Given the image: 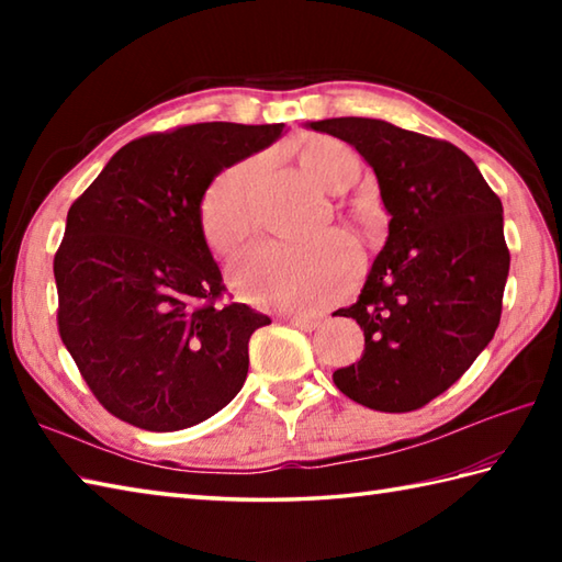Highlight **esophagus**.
I'll return each mask as SVG.
<instances>
[{
  "label": "esophagus",
  "instance_id": "34e87169",
  "mask_svg": "<svg viewBox=\"0 0 562 562\" xmlns=\"http://www.w3.org/2000/svg\"><path fill=\"white\" fill-rule=\"evenodd\" d=\"M288 321L300 330H314L318 326V318L314 316H288Z\"/></svg>",
  "mask_w": 562,
  "mask_h": 562
}]
</instances>
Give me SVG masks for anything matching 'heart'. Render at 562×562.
Returning <instances> with one entry per match:
<instances>
[{
	"mask_svg": "<svg viewBox=\"0 0 562 562\" xmlns=\"http://www.w3.org/2000/svg\"><path fill=\"white\" fill-rule=\"evenodd\" d=\"M302 171L328 193L348 190L360 176V157L333 137H308L296 149ZM254 161L234 164L212 178L198 205L200 234L212 254L236 256L250 234L248 188ZM360 250L350 236L328 232L304 244H262L236 262L234 290L258 306L312 312L350 288Z\"/></svg>",
	"mask_w": 562,
	"mask_h": 562,
	"instance_id": "heart-1",
	"label": "heart"
}]
</instances>
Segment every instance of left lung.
Returning <instances> with one entry per match:
<instances>
[{"label":"left lung","instance_id":"obj_1","mask_svg":"<svg viewBox=\"0 0 562 562\" xmlns=\"http://www.w3.org/2000/svg\"><path fill=\"white\" fill-rule=\"evenodd\" d=\"M312 127L362 154L391 214L362 294L336 312L360 324L364 352L333 381L372 411H417L461 379L495 336L509 272L503 202L447 139L372 117Z\"/></svg>","mask_w":562,"mask_h":562}]
</instances>
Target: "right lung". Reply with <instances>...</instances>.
Wrapping results in <instances>:
<instances>
[{
	"label": "right lung",
	"mask_w": 562,
	"mask_h": 562,
	"mask_svg": "<svg viewBox=\"0 0 562 562\" xmlns=\"http://www.w3.org/2000/svg\"><path fill=\"white\" fill-rule=\"evenodd\" d=\"M284 125L195 123L127 142L71 202L55 254L57 330L111 415L173 432L222 411L270 318L224 302L198 205L226 166Z\"/></svg>",
	"instance_id": "add662e5"
}]
</instances>
